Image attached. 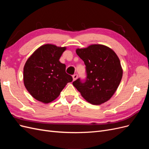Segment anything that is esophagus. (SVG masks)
<instances>
[{
    "label": "esophagus",
    "mask_w": 149,
    "mask_h": 149,
    "mask_svg": "<svg viewBox=\"0 0 149 149\" xmlns=\"http://www.w3.org/2000/svg\"><path fill=\"white\" fill-rule=\"evenodd\" d=\"M78 74H73V81H75L76 79L78 78Z\"/></svg>",
    "instance_id": "esophagus-1"
}]
</instances>
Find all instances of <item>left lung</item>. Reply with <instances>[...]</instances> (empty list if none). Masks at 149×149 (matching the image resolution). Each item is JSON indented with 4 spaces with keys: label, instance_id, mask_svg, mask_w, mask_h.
Here are the masks:
<instances>
[{
    "label": "left lung",
    "instance_id": "left-lung-1",
    "mask_svg": "<svg viewBox=\"0 0 149 149\" xmlns=\"http://www.w3.org/2000/svg\"><path fill=\"white\" fill-rule=\"evenodd\" d=\"M86 65V77L73 82L86 100L94 105L108 101L118 89L123 77L120 60L115 52L102 45L76 49Z\"/></svg>",
    "mask_w": 149,
    "mask_h": 149
}]
</instances>
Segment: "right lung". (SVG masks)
I'll list each match as a JSON object with an SVG mask.
<instances>
[{"instance_id": "1", "label": "right lung", "mask_w": 149, "mask_h": 149, "mask_svg": "<svg viewBox=\"0 0 149 149\" xmlns=\"http://www.w3.org/2000/svg\"><path fill=\"white\" fill-rule=\"evenodd\" d=\"M66 47L47 44L40 47L26 61L24 82L36 100L44 103L55 100L68 83L73 81L66 73V65L59 61Z\"/></svg>"}]
</instances>
